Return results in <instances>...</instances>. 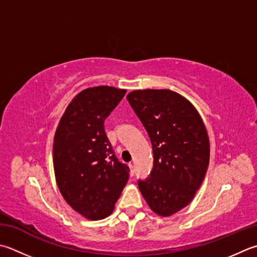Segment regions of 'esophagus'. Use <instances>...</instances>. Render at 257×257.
<instances>
[{
	"label": "esophagus",
	"instance_id": "34e87169",
	"mask_svg": "<svg viewBox=\"0 0 257 257\" xmlns=\"http://www.w3.org/2000/svg\"><path fill=\"white\" fill-rule=\"evenodd\" d=\"M129 167H130V175L134 176L135 175V165L133 163H130Z\"/></svg>",
	"mask_w": 257,
	"mask_h": 257
}]
</instances>
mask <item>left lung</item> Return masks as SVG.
I'll list each match as a JSON object with an SVG mask.
<instances>
[{
	"instance_id": "1",
	"label": "left lung",
	"mask_w": 257,
	"mask_h": 257,
	"mask_svg": "<svg viewBox=\"0 0 257 257\" xmlns=\"http://www.w3.org/2000/svg\"><path fill=\"white\" fill-rule=\"evenodd\" d=\"M128 102L147 132L154 166L138 186L155 213L170 216L187 206L209 163V140L197 110L172 90H136Z\"/></svg>"
}]
</instances>
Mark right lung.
I'll return each mask as SVG.
<instances>
[{
	"label": "right lung",
	"instance_id": "obj_1",
	"mask_svg": "<svg viewBox=\"0 0 257 257\" xmlns=\"http://www.w3.org/2000/svg\"><path fill=\"white\" fill-rule=\"evenodd\" d=\"M127 90L94 87L75 97L60 120L53 143V166L63 198L85 218L113 212L130 169L115 157L104 120Z\"/></svg>",
	"mask_w": 257,
	"mask_h": 257
}]
</instances>
